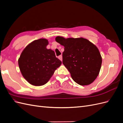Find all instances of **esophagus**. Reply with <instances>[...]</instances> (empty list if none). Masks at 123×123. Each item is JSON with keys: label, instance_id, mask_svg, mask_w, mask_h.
Listing matches in <instances>:
<instances>
[{"label": "esophagus", "instance_id": "obj_1", "mask_svg": "<svg viewBox=\"0 0 123 123\" xmlns=\"http://www.w3.org/2000/svg\"><path fill=\"white\" fill-rule=\"evenodd\" d=\"M58 58L60 59L61 61H62V55H59V56H58Z\"/></svg>", "mask_w": 123, "mask_h": 123}]
</instances>
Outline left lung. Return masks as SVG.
<instances>
[{"label": "left lung", "instance_id": "8db88e82", "mask_svg": "<svg viewBox=\"0 0 123 123\" xmlns=\"http://www.w3.org/2000/svg\"><path fill=\"white\" fill-rule=\"evenodd\" d=\"M56 42L64 46L62 63L72 79L81 86L91 84L98 76L102 58L98 48L87 39L57 36Z\"/></svg>", "mask_w": 123, "mask_h": 123}]
</instances>
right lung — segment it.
I'll return each mask as SVG.
<instances>
[{
	"instance_id": "1",
	"label": "right lung",
	"mask_w": 123,
	"mask_h": 123,
	"mask_svg": "<svg viewBox=\"0 0 123 123\" xmlns=\"http://www.w3.org/2000/svg\"><path fill=\"white\" fill-rule=\"evenodd\" d=\"M48 40L40 38L29 44L22 52L18 65L22 75L36 86L46 84L62 64L54 51L47 49Z\"/></svg>"
}]
</instances>
